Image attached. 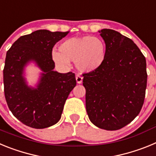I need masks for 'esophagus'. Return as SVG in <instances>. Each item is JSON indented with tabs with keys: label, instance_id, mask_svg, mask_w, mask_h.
I'll list each match as a JSON object with an SVG mask.
<instances>
[{
	"label": "esophagus",
	"instance_id": "esophagus-1",
	"mask_svg": "<svg viewBox=\"0 0 156 156\" xmlns=\"http://www.w3.org/2000/svg\"><path fill=\"white\" fill-rule=\"evenodd\" d=\"M76 83H82L83 82V77L77 75L76 76Z\"/></svg>",
	"mask_w": 156,
	"mask_h": 156
}]
</instances>
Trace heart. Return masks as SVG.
<instances>
[{"label": "heart", "mask_w": 156, "mask_h": 156, "mask_svg": "<svg viewBox=\"0 0 156 156\" xmlns=\"http://www.w3.org/2000/svg\"><path fill=\"white\" fill-rule=\"evenodd\" d=\"M107 48L104 41L91 36L66 39L60 44V51H52L54 62L62 68H69L70 61L81 73H91L105 62Z\"/></svg>", "instance_id": "1"}]
</instances>
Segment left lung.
<instances>
[{
	"label": "left lung",
	"mask_w": 156,
	"mask_h": 156,
	"mask_svg": "<svg viewBox=\"0 0 156 156\" xmlns=\"http://www.w3.org/2000/svg\"><path fill=\"white\" fill-rule=\"evenodd\" d=\"M98 32L107 56L101 68L83 75L86 109L94 125L116 130L132 122L142 108L148 76L146 60L133 41L119 32Z\"/></svg>",
	"instance_id": "1"
}]
</instances>
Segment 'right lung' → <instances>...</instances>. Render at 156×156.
I'll return each instance as SVG.
<instances>
[{"label": "right lung", "instance_id": "1", "mask_svg": "<svg viewBox=\"0 0 156 156\" xmlns=\"http://www.w3.org/2000/svg\"><path fill=\"white\" fill-rule=\"evenodd\" d=\"M69 32L39 30L22 36L8 51L4 68L5 96L8 108L23 124L49 127L61 119L64 105L75 87V74L55 71L52 48ZM31 62L41 69L35 87L28 85L24 69Z\"/></svg>", "mask_w": 156, "mask_h": 156}]
</instances>
